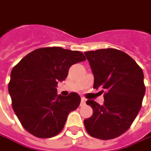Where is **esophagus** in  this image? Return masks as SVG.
Listing matches in <instances>:
<instances>
[{"label":"esophagus","instance_id":"obj_1","mask_svg":"<svg viewBox=\"0 0 151 151\" xmlns=\"http://www.w3.org/2000/svg\"><path fill=\"white\" fill-rule=\"evenodd\" d=\"M85 103H86V100H85L84 98H82V100H81V104H80V106H84V105H85Z\"/></svg>","mask_w":151,"mask_h":151}]
</instances>
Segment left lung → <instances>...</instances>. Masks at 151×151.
<instances>
[{"mask_svg":"<svg viewBox=\"0 0 151 151\" xmlns=\"http://www.w3.org/2000/svg\"><path fill=\"white\" fill-rule=\"evenodd\" d=\"M94 74V88H104V104L88 100L93 115L83 121L90 136L103 140L124 134L134 121L145 93L144 73L134 60L116 49L84 52Z\"/></svg>","mask_w":151,"mask_h":151,"instance_id":"obj_1","label":"left lung"}]
</instances>
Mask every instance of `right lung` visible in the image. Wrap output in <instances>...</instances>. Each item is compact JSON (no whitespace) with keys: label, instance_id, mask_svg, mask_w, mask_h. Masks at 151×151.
<instances>
[{"label":"right lung","instance_id":"obj_1","mask_svg":"<svg viewBox=\"0 0 151 151\" xmlns=\"http://www.w3.org/2000/svg\"><path fill=\"white\" fill-rule=\"evenodd\" d=\"M85 60L80 51L45 47L30 52L12 68L8 84L12 108L29 133L43 139L61 133L81 98L73 92L57 95V83L66 79L72 65Z\"/></svg>","mask_w":151,"mask_h":151}]
</instances>
